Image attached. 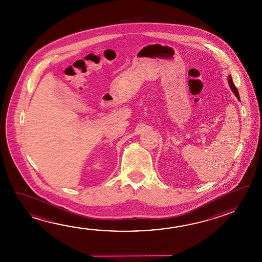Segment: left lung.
Returning <instances> with one entry per match:
<instances>
[{
    "label": "left lung",
    "instance_id": "8db88e82",
    "mask_svg": "<svg viewBox=\"0 0 262 262\" xmlns=\"http://www.w3.org/2000/svg\"><path fill=\"white\" fill-rule=\"evenodd\" d=\"M228 83H229L230 88H231L232 91L234 92V94L236 95V98L239 99V94H238V91H237V89H236V86H235V85H234V83H233L231 76H228Z\"/></svg>",
    "mask_w": 262,
    "mask_h": 262
}]
</instances>
